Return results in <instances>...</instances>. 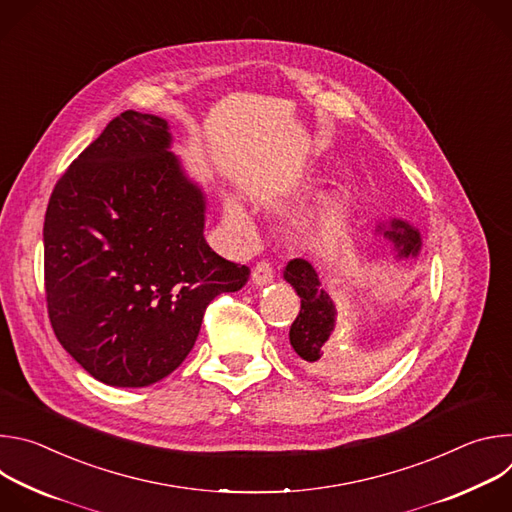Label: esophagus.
<instances>
[{
    "instance_id": "34e87169",
    "label": "esophagus",
    "mask_w": 512,
    "mask_h": 512,
    "mask_svg": "<svg viewBox=\"0 0 512 512\" xmlns=\"http://www.w3.org/2000/svg\"><path fill=\"white\" fill-rule=\"evenodd\" d=\"M273 267H271V263L269 261H259L255 267H253V271H251V279H253V283H257V285H269L271 281H273Z\"/></svg>"
}]
</instances>
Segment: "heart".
Masks as SVG:
<instances>
[{
	"label": "heart",
	"mask_w": 512,
	"mask_h": 512,
	"mask_svg": "<svg viewBox=\"0 0 512 512\" xmlns=\"http://www.w3.org/2000/svg\"><path fill=\"white\" fill-rule=\"evenodd\" d=\"M338 208V194H328L326 198H322L314 208L306 210L302 216H298V227L304 229V231H320L324 229L330 218L334 216ZM225 218H227V225L239 233H249L251 225H249V218L245 216L243 208L237 204V202H227V208H225Z\"/></svg>",
	"instance_id": "obj_1"
}]
</instances>
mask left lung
I'll list each match as a JSON object with an SVG mask.
<instances>
[{
	"label": "left lung",
	"mask_w": 512,
	"mask_h": 512,
	"mask_svg": "<svg viewBox=\"0 0 512 512\" xmlns=\"http://www.w3.org/2000/svg\"><path fill=\"white\" fill-rule=\"evenodd\" d=\"M379 231L393 243L397 257H417L421 249L419 231L403 221H391L389 227H379ZM283 277L302 300L300 314L289 328L291 348L298 352L306 367L318 373H326L334 367V358L328 350V338L334 330L336 310L330 296L324 291L320 277L312 263L306 259H291L285 265Z\"/></svg>",
	"instance_id": "8db88e82"
}]
</instances>
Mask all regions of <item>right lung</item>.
<instances>
[{"mask_svg": "<svg viewBox=\"0 0 512 512\" xmlns=\"http://www.w3.org/2000/svg\"><path fill=\"white\" fill-rule=\"evenodd\" d=\"M170 143L162 117L117 115L68 166L46 208L52 330L111 387H148L176 371L206 306L251 275L208 247L204 194Z\"/></svg>", "mask_w": 512, "mask_h": 512, "instance_id": "add662e5", "label": "right lung"}]
</instances>
